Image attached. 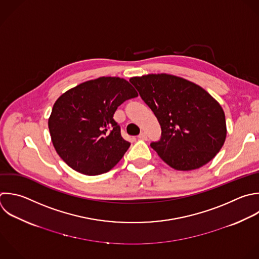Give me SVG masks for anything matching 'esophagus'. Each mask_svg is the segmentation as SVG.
I'll return each instance as SVG.
<instances>
[{"instance_id": "esophagus-1", "label": "esophagus", "mask_w": 259, "mask_h": 259, "mask_svg": "<svg viewBox=\"0 0 259 259\" xmlns=\"http://www.w3.org/2000/svg\"><path fill=\"white\" fill-rule=\"evenodd\" d=\"M139 140H142V141H146L147 139H148V137H147V134H145V133H141L140 135H139Z\"/></svg>"}]
</instances>
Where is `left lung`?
I'll return each mask as SVG.
<instances>
[{"label":"left lung","mask_w":259,"mask_h":259,"mask_svg":"<svg viewBox=\"0 0 259 259\" xmlns=\"http://www.w3.org/2000/svg\"><path fill=\"white\" fill-rule=\"evenodd\" d=\"M131 83L156 115L162 130L151 147L170 167L198 169L222 149L227 126L220 103L203 88L169 74L133 77Z\"/></svg>","instance_id":"1"}]
</instances>
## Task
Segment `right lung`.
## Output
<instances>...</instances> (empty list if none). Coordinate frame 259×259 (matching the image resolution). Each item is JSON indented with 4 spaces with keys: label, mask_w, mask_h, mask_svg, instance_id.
<instances>
[{
    "label": "right lung",
    "mask_w": 259,
    "mask_h": 259,
    "mask_svg": "<svg viewBox=\"0 0 259 259\" xmlns=\"http://www.w3.org/2000/svg\"><path fill=\"white\" fill-rule=\"evenodd\" d=\"M137 96L130 82L118 77L86 81L62 94L49 118L59 156L85 175L111 170L131 146L121 137L113 114L121 103Z\"/></svg>",
    "instance_id": "right-lung-1"
}]
</instances>
